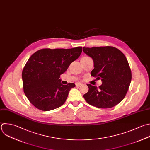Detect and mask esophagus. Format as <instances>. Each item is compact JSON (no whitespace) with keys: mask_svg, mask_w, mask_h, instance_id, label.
Returning <instances> with one entry per match:
<instances>
[{"mask_svg":"<svg viewBox=\"0 0 150 150\" xmlns=\"http://www.w3.org/2000/svg\"><path fill=\"white\" fill-rule=\"evenodd\" d=\"M83 84L81 83H80V82H77V83H76V86H81V85H82Z\"/></svg>","mask_w":150,"mask_h":150,"instance_id":"1","label":"esophagus"}]
</instances>
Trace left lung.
<instances>
[{
    "mask_svg": "<svg viewBox=\"0 0 150 150\" xmlns=\"http://www.w3.org/2000/svg\"><path fill=\"white\" fill-rule=\"evenodd\" d=\"M94 62L91 75L101 79L98 88L87 84L88 91L83 97L89 104L100 108H111L125 97L131 81V71L124 54L112 46L83 47Z\"/></svg>",
    "mask_w": 150,
    "mask_h": 150,
    "instance_id": "1",
    "label": "left lung"
}]
</instances>
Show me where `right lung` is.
Returning <instances> with one entry per match:
<instances>
[{
  "mask_svg": "<svg viewBox=\"0 0 150 150\" xmlns=\"http://www.w3.org/2000/svg\"><path fill=\"white\" fill-rule=\"evenodd\" d=\"M82 47L72 49H43L29 59L22 71L24 93L37 108L50 111L62 105L74 83L63 85L60 75L77 59Z\"/></svg>",
  "mask_w": 150,
  "mask_h": 150,
  "instance_id": "obj_1",
  "label": "right lung"
}]
</instances>
